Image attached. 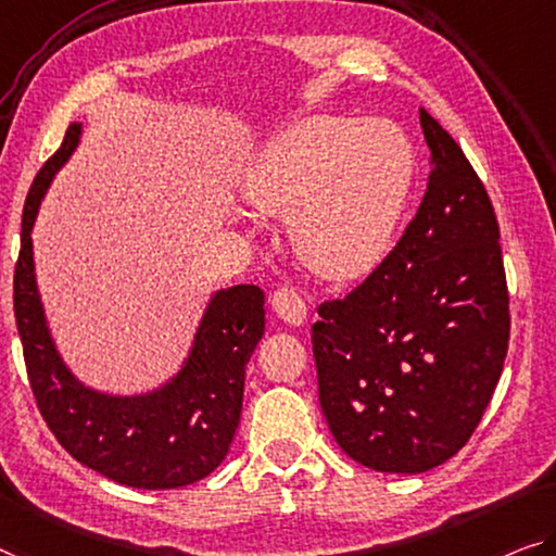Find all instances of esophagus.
I'll return each instance as SVG.
<instances>
[{
  "label": "esophagus",
  "mask_w": 556,
  "mask_h": 556,
  "mask_svg": "<svg viewBox=\"0 0 556 556\" xmlns=\"http://www.w3.org/2000/svg\"><path fill=\"white\" fill-rule=\"evenodd\" d=\"M270 303L278 318L288 323V326H303L305 323V301L293 286H280L276 293H273Z\"/></svg>",
  "instance_id": "34e87169"
}]
</instances>
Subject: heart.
<instances>
[{"mask_svg":"<svg viewBox=\"0 0 556 556\" xmlns=\"http://www.w3.org/2000/svg\"><path fill=\"white\" fill-rule=\"evenodd\" d=\"M415 176V151L395 124L320 114L288 129L245 178L263 213H290L315 273L361 278L390 253Z\"/></svg>","mask_w":556,"mask_h":556,"instance_id":"heart-1","label":"heart"}]
</instances>
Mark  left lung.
Listing matches in <instances>:
<instances>
[{"label":"left lung","instance_id":"8db88e82","mask_svg":"<svg viewBox=\"0 0 556 556\" xmlns=\"http://www.w3.org/2000/svg\"><path fill=\"white\" fill-rule=\"evenodd\" d=\"M430 178L395 249L313 326L318 397L348 457L417 475L467 445L509 345L500 226L457 141L420 109Z\"/></svg>","mask_w":556,"mask_h":556}]
</instances>
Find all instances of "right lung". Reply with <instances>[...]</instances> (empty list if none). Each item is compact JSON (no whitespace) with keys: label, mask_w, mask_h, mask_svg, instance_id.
Here are the masks:
<instances>
[{"label":"right lung","mask_w":556,"mask_h":556,"mask_svg":"<svg viewBox=\"0 0 556 556\" xmlns=\"http://www.w3.org/2000/svg\"><path fill=\"white\" fill-rule=\"evenodd\" d=\"M72 124L59 151L34 178L22 213L14 268V318L37 407L74 459L118 484L174 490L208 477L233 442L243 407L245 365L266 328L263 290H218L195 330L181 370L143 395H106L74 378L51 340L37 290L31 228L51 178L79 147Z\"/></svg>","instance_id":"add662e5"}]
</instances>
